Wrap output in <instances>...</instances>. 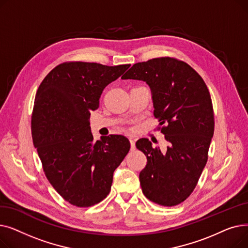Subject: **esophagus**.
Listing matches in <instances>:
<instances>
[{
    "label": "esophagus",
    "instance_id": "obj_1",
    "mask_svg": "<svg viewBox=\"0 0 248 248\" xmlns=\"http://www.w3.org/2000/svg\"><path fill=\"white\" fill-rule=\"evenodd\" d=\"M129 142H131V150L135 151L136 150V140L133 138H131L129 139Z\"/></svg>",
    "mask_w": 248,
    "mask_h": 248
}]
</instances>
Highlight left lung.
<instances>
[{
	"mask_svg": "<svg viewBox=\"0 0 248 248\" xmlns=\"http://www.w3.org/2000/svg\"><path fill=\"white\" fill-rule=\"evenodd\" d=\"M122 78L149 85L154 115L165 124L166 152L148 139L136 144L148 160L140 173L142 193L159 205H178L190 196L207 163L214 134L209 90L190 65L170 57L136 63Z\"/></svg>",
	"mask_w": 248,
	"mask_h": 248,
	"instance_id": "8db88e82",
	"label": "left lung"
}]
</instances>
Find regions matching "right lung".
I'll use <instances>...</instances> for the list:
<instances>
[{
    "label": "right lung",
    "instance_id": "right-lung-1",
    "mask_svg": "<svg viewBox=\"0 0 248 248\" xmlns=\"http://www.w3.org/2000/svg\"><path fill=\"white\" fill-rule=\"evenodd\" d=\"M129 66L62 63L37 90L32 114L34 146L50 184L77 207L95 205L108 196L113 172L131 148L121 135L95 141L89 122L103 89Z\"/></svg>",
    "mask_w": 248,
    "mask_h": 248
}]
</instances>
